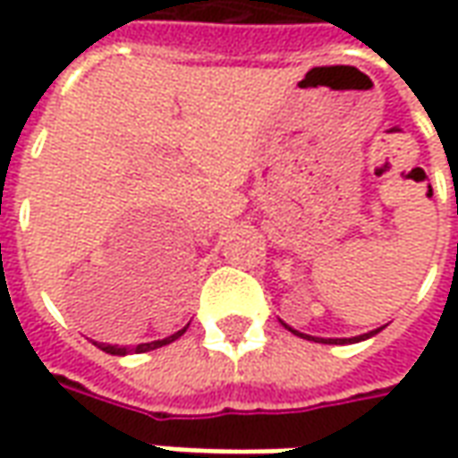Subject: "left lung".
I'll list each match as a JSON object with an SVG mask.
<instances>
[{
    "label": "left lung",
    "mask_w": 458,
    "mask_h": 458,
    "mask_svg": "<svg viewBox=\"0 0 458 458\" xmlns=\"http://www.w3.org/2000/svg\"><path fill=\"white\" fill-rule=\"evenodd\" d=\"M284 326H286V323H284ZM288 330H291L293 335H301V338L310 340V335H306V333H298V330H293V327H288ZM375 333H379V327H377V330H369V333H365V335H358V338H320V340L313 338V340H316V343H326V345H345V343H360V340L372 338Z\"/></svg>",
    "instance_id": "1"
}]
</instances>
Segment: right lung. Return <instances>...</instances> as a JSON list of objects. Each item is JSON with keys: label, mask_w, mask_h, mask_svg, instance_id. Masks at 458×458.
I'll return each instance as SVG.
<instances>
[{"label": "right lung", "mask_w": 458, "mask_h": 458, "mask_svg": "<svg viewBox=\"0 0 458 458\" xmlns=\"http://www.w3.org/2000/svg\"><path fill=\"white\" fill-rule=\"evenodd\" d=\"M190 326H184L182 330H177L174 335L170 338H162V340H152V343H140V345H135V348H118V345H106V343H98V348L103 352H110V355H128V352H148V350H155V348H162V345H170L172 340H177L180 335H184V330Z\"/></svg>", "instance_id": "add662e5"}]
</instances>
